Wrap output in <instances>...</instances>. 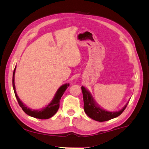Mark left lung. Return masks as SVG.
Returning a JSON list of instances; mask_svg holds the SVG:
<instances>
[{"mask_svg":"<svg viewBox=\"0 0 149 149\" xmlns=\"http://www.w3.org/2000/svg\"><path fill=\"white\" fill-rule=\"evenodd\" d=\"M84 101V112L90 118L99 122H104L120 116L127 107L129 102L121 110L118 112H108L99 107L93 100L90 93L83 86L81 87Z\"/></svg>","mask_w":149,"mask_h":149,"instance_id":"8db88e82","label":"left lung"}]
</instances>
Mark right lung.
<instances>
[{
	"label": "right lung",
	"instance_id": "add662e5",
	"mask_svg": "<svg viewBox=\"0 0 149 149\" xmlns=\"http://www.w3.org/2000/svg\"><path fill=\"white\" fill-rule=\"evenodd\" d=\"M16 66L13 71V78H12V84H13V91H14L15 95L16 97L17 100L19 103V106L22 107V110H23L26 114H28L30 116L33 117L35 118H37L40 119H47L52 118L53 116L55 115L56 112L58 111V109L60 107V101L61 100V97H62L63 94L66 91V89L68 87L70 86V84H65L64 85L61 86L58 89V91L55 94V97H54L52 101L46 107L40 110H32L30 109L28 107H26L24 103L22 102L17 96L15 87V83H14V75L15 72Z\"/></svg>",
	"mask_w": 149,
	"mask_h": 149
}]
</instances>
